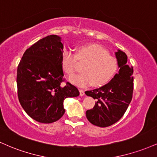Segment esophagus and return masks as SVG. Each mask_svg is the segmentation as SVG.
Instances as JSON below:
<instances>
[{"instance_id":"1","label":"esophagus","mask_w":157,"mask_h":157,"mask_svg":"<svg viewBox=\"0 0 157 157\" xmlns=\"http://www.w3.org/2000/svg\"><path fill=\"white\" fill-rule=\"evenodd\" d=\"M80 95L81 97L84 96L85 95V91L82 89H80Z\"/></svg>"}]
</instances>
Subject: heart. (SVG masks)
I'll return each mask as SVG.
<instances>
[{
  "mask_svg": "<svg viewBox=\"0 0 157 157\" xmlns=\"http://www.w3.org/2000/svg\"><path fill=\"white\" fill-rule=\"evenodd\" d=\"M77 60L85 63L82 73L71 77L69 80L80 87H86L92 83L94 86H103L112 79L118 68L117 60L97 44L80 46L75 56L64 52L61 57V66L64 72L71 76L77 69Z\"/></svg>",
  "mask_w": 157,
  "mask_h": 157,
  "instance_id": "b5f03b06",
  "label": "heart"
}]
</instances>
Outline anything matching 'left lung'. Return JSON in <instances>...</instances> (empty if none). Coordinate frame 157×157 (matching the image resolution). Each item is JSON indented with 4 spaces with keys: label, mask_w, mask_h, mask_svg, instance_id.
Returning a JSON list of instances; mask_svg holds the SVG:
<instances>
[{
    "label": "left lung",
    "mask_w": 157,
    "mask_h": 157,
    "mask_svg": "<svg viewBox=\"0 0 157 157\" xmlns=\"http://www.w3.org/2000/svg\"><path fill=\"white\" fill-rule=\"evenodd\" d=\"M118 73L105 86L86 91L87 96L96 99L92 109L86 111L88 120L99 127H108L120 120L132 100L134 89V69L127 63L125 52L118 49L115 52Z\"/></svg>",
    "instance_id": "1"
}]
</instances>
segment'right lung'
I'll use <instances>...</instances> for the list:
<instances>
[{"instance_id":"add662e5","label":"right lung","mask_w":157,"mask_h":157,"mask_svg":"<svg viewBox=\"0 0 157 157\" xmlns=\"http://www.w3.org/2000/svg\"><path fill=\"white\" fill-rule=\"evenodd\" d=\"M63 50L60 36L48 35L26 49L17 66L20 103L30 117L41 123L57 121L65 113V99L80 94L69 82L61 85Z\"/></svg>"}]
</instances>
